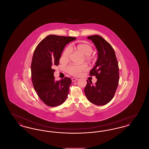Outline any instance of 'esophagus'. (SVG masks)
<instances>
[{
  "instance_id": "esophagus-1",
  "label": "esophagus",
  "mask_w": 149,
  "mask_h": 149,
  "mask_svg": "<svg viewBox=\"0 0 149 149\" xmlns=\"http://www.w3.org/2000/svg\"><path fill=\"white\" fill-rule=\"evenodd\" d=\"M78 78H72L71 79V80L72 82H74V81H76L77 80H78Z\"/></svg>"
}]
</instances>
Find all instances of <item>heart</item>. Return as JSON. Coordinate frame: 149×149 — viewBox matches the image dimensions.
<instances>
[{
    "label": "heart",
    "instance_id": "1",
    "mask_svg": "<svg viewBox=\"0 0 149 149\" xmlns=\"http://www.w3.org/2000/svg\"><path fill=\"white\" fill-rule=\"evenodd\" d=\"M76 49L84 55V59L88 61H93L95 57L92 55L93 51L92 46L86 43L78 44L76 46ZM72 50L70 46L66 47L63 53V58L67 61L70 56ZM88 65L86 64H83L80 65H70L66 67V70L68 73L72 76L77 77L81 75V74L88 70Z\"/></svg>",
    "mask_w": 149,
    "mask_h": 149
}]
</instances>
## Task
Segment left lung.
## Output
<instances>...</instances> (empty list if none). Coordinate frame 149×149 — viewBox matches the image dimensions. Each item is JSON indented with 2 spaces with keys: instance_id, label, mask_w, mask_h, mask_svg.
<instances>
[{
  "instance_id": "1",
  "label": "left lung",
  "mask_w": 149,
  "mask_h": 149,
  "mask_svg": "<svg viewBox=\"0 0 149 149\" xmlns=\"http://www.w3.org/2000/svg\"><path fill=\"white\" fill-rule=\"evenodd\" d=\"M91 40L98 52L95 66L91 70V76H95L97 82L87 80L84 92L87 99L93 104L104 106L113 98L119 81L118 63L112 46L99 35L87 37Z\"/></svg>"
}]
</instances>
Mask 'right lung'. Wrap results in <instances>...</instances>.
Returning a JSON list of instances; mask_svg holds the SVG:
<instances>
[{"mask_svg":"<svg viewBox=\"0 0 149 149\" xmlns=\"http://www.w3.org/2000/svg\"><path fill=\"white\" fill-rule=\"evenodd\" d=\"M75 37L51 35L36 47L31 63V79L38 96L48 106L63 104L69 92L71 79L65 77L56 81L53 66L59 64L65 46Z\"/></svg>","mask_w":149,"mask_h":149,"instance_id":"add662e5","label":"right lung"}]
</instances>
